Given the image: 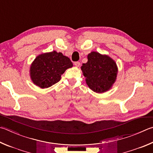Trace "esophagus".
Returning a JSON list of instances; mask_svg holds the SVG:
<instances>
[{"mask_svg":"<svg viewBox=\"0 0 153 153\" xmlns=\"http://www.w3.org/2000/svg\"><path fill=\"white\" fill-rule=\"evenodd\" d=\"M74 65H75V66H76V67L78 68V67H79V65H80V63L78 62H76L74 63Z\"/></svg>","mask_w":153,"mask_h":153,"instance_id":"esophagus-1","label":"esophagus"}]
</instances>
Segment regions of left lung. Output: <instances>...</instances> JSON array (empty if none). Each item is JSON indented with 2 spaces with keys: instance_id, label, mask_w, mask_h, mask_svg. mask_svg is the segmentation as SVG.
<instances>
[{
  "instance_id": "left-lung-1",
  "label": "left lung",
  "mask_w": 153,
  "mask_h": 153,
  "mask_svg": "<svg viewBox=\"0 0 153 153\" xmlns=\"http://www.w3.org/2000/svg\"><path fill=\"white\" fill-rule=\"evenodd\" d=\"M81 69L88 87L96 93L110 90L118 72L114 60L96 51H91L88 55V62L83 63Z\"/></svg>"
}]
</instances>
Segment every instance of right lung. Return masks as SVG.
<instances>
[{
  "mask_svg": "<svg viewBox=\"0 0 153 153\" xmlns=\"http://www.w3.org/2000/svg\"><path fill=\"white\" fill-rule=\"evenodd\" d=\"M73 67L67 56L55 51L36 57L30 66V77L33 84L42 89L56 84L66 69Z\"/></svg>",
  "mask_w": 153,
  "mask_h": 153,
  "instance_id": "add662e5",
  "label": "right lung"
}]
</instances>
